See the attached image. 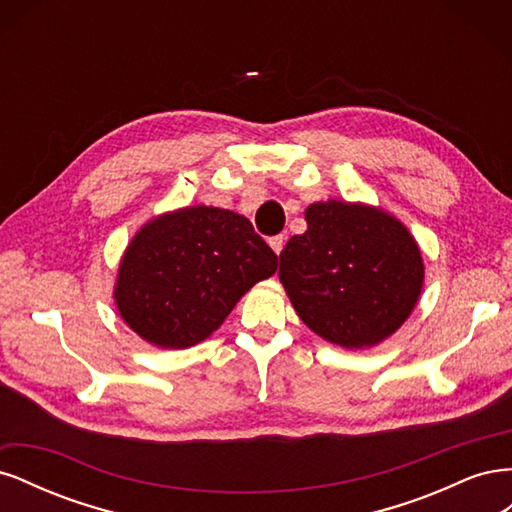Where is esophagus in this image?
Listing matches in <instances>:
<instances>
[{
  "instance_id": "1",
  "label": "esophagus",
  "mask_w": 512,
  "mask_h": 512,
  "mask_svg": "<svg viewBox=\"0 0 512 512\" xmlns=\"http://www.w3.org/2000/svg\"><path fill=\"white\" fill-rule=\"evenodd\" d=\"M284 243H286V237L284 235H275V237H271L269 239V245L273 247V252L280 256L282 254V250H284Z\"/></svg>"
}]
</instances>
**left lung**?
<instances>
[{
    "label": "left lung",
    "instance_id": "8db88e82",
    "mask_svg": "<svg viewBox=\"0 0 512 512\" xmlns=\"http://www.w3.org/2000/svg\"><path fill=\"white\" fill-rule=\"evenodd\" d=\"M307 230L280 254V280L299 318L344 348L382 342L423 288L421 252L389 213L339 200L305 211Z\"/></svg>",
    "mask_w": 512,
    "mask_h": 512
}]
</instances>
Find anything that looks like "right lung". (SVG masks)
I'll use <instances>...</instances> for the list:
<instances>
[{
  "label": "right lung",
  "instance_id": "add662e5",
  "mask_svg": "<svg viewBox=\"0 0 512 512\" xmlns=\"http://www.w3.org/2000/svg\"><path fill=\"white\" fill-rule=\"evenodd\" d=\"M277 254L252 222L226 209L188 207L151 220L121 260V318L160 348H188L220 327Z\"/></svg>",
  "mask_w": 512,
  "mask_h": 512
}]
</instances>
